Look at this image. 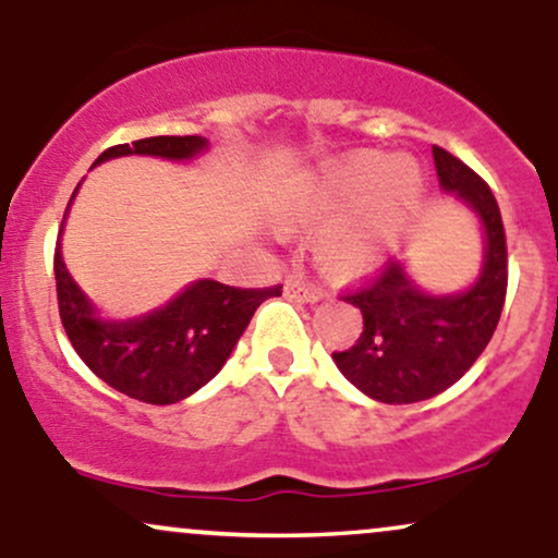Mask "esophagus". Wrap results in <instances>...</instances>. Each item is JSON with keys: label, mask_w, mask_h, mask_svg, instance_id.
<instances>
[{"label": "esophagus", "mask_w": 558, "mask_h": 558, "mask_svg": "<svg viewBox=\"0 0 558 558\" xmlns=\"http://www.w3.org/2000/svg\"><path fill=\"white\" fill-rule=\"evenodd\" d=\"M283 291H286V296L293 301H319L323 299V288L306 283V280L299 278V275H288Z\"/></svg>", "instance_id": "1"}]
</instances>
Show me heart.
I'll return each instance as SVG.
<instances>
[{
    "label": "heart",
    "mask_w": 558,
    "mask_h": 558,
    "mask_svg": "<svg viewBox=\"0 0 558 558\" xmlns=\"http://www.w3.org/2000/svg\"><path fill=\"white\" fill-rule=\"evenodd\" d=\"M420 198V175L407 159L356 155L328 165L306 181L291 217L296 222H332L319 239V262L336 275H360L380 257L388 239Z\"/></svg>",
    "instance_id": "heart-1"
}]
</instances>
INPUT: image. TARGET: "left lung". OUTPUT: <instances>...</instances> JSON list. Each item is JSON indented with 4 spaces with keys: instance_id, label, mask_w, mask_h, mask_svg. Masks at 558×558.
<instances>
[{
    "instance_id": "obj_1",
    "label": "left lung",
    "mask_w": 558,
    "mask_h": 558,
    "mask_svg": "<svg viewBox=\"0 0 558 558\" xmlns=\"http://www.w3.org/2000/svg\"><path fill=\"white\" fill-rule=\"evenodd\" d=\"M433 159L440 185L457 191L483 220L485 265L477 283L457 296H425L399 262H386L360 288L341 293L362 310L364 330L351 349L332 351V360L345 380L383 403L425 401L453 386L493 338L509 286L501 209L488 183L440 146H433Z\"/></svg>"
}]
</instances>
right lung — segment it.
I'll use <instances>...</instances> for the list:
<instances>
[{
  "label": "right lung",
  "instance_id": "1",
  "mask_svg": "<svg viewBox=\"0 0 558 558\" xmlns=\"http://www.w3.org/2000/svg\"><path fill=\"white\" fill-rule=\"evenodd\" d=\"M204 146L207 141L198 136L138 138L110 146L94 165L123 155L189 159ZM54 280L62 328L86 367L120 393L157 407L207 386L228 362L262 301L283 293V286L235 288L198 280L151 315L105 323L94 317V306L65 270L60 243L54 248Z\"/></svg>",
  "mask_w": 558,
  "mask_h": 558
}]
</instances>
